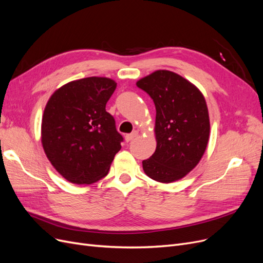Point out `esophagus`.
<instances>
[{
	"instance_id": "obj_1",
	"label": "esophagus",
	"mask_w": 263,
	"mask_h": 263,
	"mask_svg": "<svg viewBox=\"0 0 263 263\" xmlns=\"http://www.w3.org/2000/svg\"><path fill=\"white\" fill-rule=\"evenodd\" d=\"M136 136H138V131H133L132 133L125 135V136H124V140H125V142H130V141H132L134 138H136Z\"/></svg>"
}]
</instances>
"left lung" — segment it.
Returning <instances> with one entry per match:
<instances>
[{
  "label": "left lung",
  "mask_w": 263,
  "mask_h": 263,
  "mask_svg": "<svg viewBox=\"0 0 263 263\" xmlns=\"http://www.w3.org/2000/svg\"><path fill=\"white\" fill-rule=\"evenodd\" d=\"M156 106L157 147L144 160L147 176L159 182L184 178L202 159L210 139L206 101L197 86L182 76L158 70L136 82Z\"/></svg>",
  "instance_id": "8db88e82"
}]
</instances>
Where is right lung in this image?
<instances>
[{"instance_id": "add662e5", "label": "right lung", "mask_w": 263, "mask_h": 263, "mask_svg": "<svg viewBox=\"0 0 263 263\" xmlns=\"http://www.w3.org/2000/svg\"><path fill=\"white\" fill-rule=\"evenodd\" d=\"M117 83L86 77L57 89L45 106L41 141L52 166L67 181L90 185L107 175L122 136L106 111Z\"/></svg>"}]
</instances>
